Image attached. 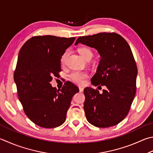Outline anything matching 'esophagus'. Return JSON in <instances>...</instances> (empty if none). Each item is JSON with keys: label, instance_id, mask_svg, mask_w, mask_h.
Here are the masks:
<instances>
[{"label": "esophagus", "instance_id": "34e87169", "mask_svg": "<svg viewBox=\"0 0 153 153\" xmlns=\"http://www.w3.org/2000/svg\"><path fill=\"white\" fill-rule=\"evenodd\" d=\"M79 91H80V92H82V91H84V88L79 87Z\"/></svg>", "mask_w": 153, "mask_h": 153}]
</instances>
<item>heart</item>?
<instances>
[{
  "mask_svg": "<svg viewBox=\"0 0 153 153\" xmlns=\"http://www.w3.org/2000/svg\"><path fill=\"white\" fill-rule=\"evenodd\" d=\"M78 52L83 59H84L85 60L86 59H88V58H91L93 56L92 52H91L90 49L87 48H82L79 49ZM68 55V51H66L63 54L62 56V59H61V62H62V63H63L65 62ZM69 77H70L71 81L75 83V84H76L77 85H82L84 84L85 79L88 77V74L87 73H85V72L84 71H76L72 72V73L69 75Z\"/></svg>",
  "mask_w": 153,
  "mask_h": 153,
  "instance_id": "obj_1",
  "label": "heart"
}]
</instances>
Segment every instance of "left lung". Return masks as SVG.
Listing matches in <instances>:
<instances>
[{
  "label": "left lung",
  "mask_w": 153,
  "mask_h": 153,
  "mask_svg": "<svg viewBox=\"0 0 153 153\" xmlns=\"http://www.w3.org/2000/svg\"><path fill=\"white\" fill-rule=\"evenodd\" d=\"M78 43L98 51L101 59L91 82L94 86L106 87L102 94L90 87L85 88L86 118L96 127L115 126L127 116L137 91L138 70L131 49L115 33L79 37L75 45Z\"/></svg>",
  "instance_id": "obj_1"
}]
</instances>
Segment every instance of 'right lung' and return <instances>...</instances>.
<instances>
[{
  "label": "right lung",
  "mask_w": 153,
  "mask_h": 153,
  "mask_svg": "<svg viewBox=\"0 0 153 153\" xmlns=\"http://www.w3.org/2000/svg\"><path fill=\"white\" fill-rule=\"evenodd\" d=\"M75 39L36 36L19 51L14 73L19 99L27 117L41 127L51 128L64 123L71 99L79 91L70 82L61 90L50 84L62 71V56Z\"/></svg>",
  "instance_id": "right-lung-1"
}]
</instances>
